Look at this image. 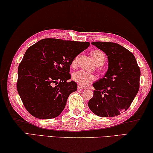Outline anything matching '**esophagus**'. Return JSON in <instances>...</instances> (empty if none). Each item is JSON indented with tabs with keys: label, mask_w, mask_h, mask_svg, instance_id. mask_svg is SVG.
Here are the masks:
<instances>
[{
	"label": "esophagus",
	"mask_w": 153,
	"mask_h": 153,
	"mask_svg": "<svg viewBox=\"0 0 153 153\" xmlns=\"http://www.w3.org/2000/svg\"><path fill=\"white\" fill-rule=\"evenodd\" d=\"M78 89H85V87H83V86L80 85H78Z\"/></svg>",
	"instance_id": "34e87169"
}]
</instances>
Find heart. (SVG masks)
Listing matches in <instances>:
<instances>
[{
	"label": "heart",
	"mask_w": 153,
	"mask_h": 153,
	"mask_svg": "<svg viewBox=\"0 0 153 153\" xmlns=\"http://www.w3.org/2000/svg\"><path fill=\"white\" fill-rule=\"evenodd\" d=\"M91 56L94 60L95 63L97 66H102L103 65L106 60V56L105 54L102 51L100 50H95L91 53ZM78 62V57H74L72 61L71 66L75 67ZM96 79V76L94 74L89 73L82 70H80L75 72L72 75V79L74 82H76L81 86H87L92 83Z\"/></svg>",
	"instance_id": "obj_1"
}]
</instances>
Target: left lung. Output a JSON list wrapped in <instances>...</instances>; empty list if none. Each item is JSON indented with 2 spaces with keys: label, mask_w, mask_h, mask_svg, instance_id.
Masks as SVG:
<instances>
[{
  "label": "left lung",
  "mask_w": 153,
  "mask_h": 153,
  "mask_svg": "<svg viewBox=\"0 0 153 153\" xmlns=\"http://www.w3.org/2000/svg\"><path fill=\"white\" fill-rule=\"evenodd\" d=\"M91 43L106 54L108 69L103 78L93 84L96 90L88 106L97 116H117L129 108L139 91L140 67L134 54L119 44Z\"/></svg>",
  "instance_id": "8db88e82"
}]
</instances>
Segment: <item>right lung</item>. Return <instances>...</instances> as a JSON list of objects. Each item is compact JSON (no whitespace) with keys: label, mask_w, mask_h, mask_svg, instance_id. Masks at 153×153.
<instances>
[{"label":"right lung","mask_w":153,"mask_h":153,"mask_svg":"<svg viewBox=\"0 0 153 153\" xmlns=\"http://www.w3.org/2000/svg\"><path fill=\"white\" fill-rule=\"evenodd\" d=\"M89 42L44 39L26 50L17 71V89L24 106L32 116L53 119L63 111L77 85L70 66Z\"/></svg>","instance_id":"right-lung-1"}]
</instances>
